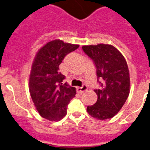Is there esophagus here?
<instances>
[{
    "label": "esophagus",
    "instance_id": "1",
    "mask_svg": "<svg viewBox=\"0 0 150 150\" xmlns=\"http://www.w3.org/2000/svg\"><path fill=\"white\" fill-rule=\"evenodd\" d=\"M87 90V87L86 86V85H83L82 87H76V91H77V93H79V94H82V93H83L84 91H86Z\"/></svg>",
    "mask_w": 150,
    "mask_h": 150
}]
</instances>
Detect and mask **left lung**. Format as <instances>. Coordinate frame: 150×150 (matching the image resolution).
I'll list each match as a JSON object with an SVG mask.
<instances>
[{"mask_svg":"<svg viewBox=\"0 0 150 150\" xmlns=\"http://www.w3.org/2000/svg\"><path fill=\"white\" fill-rule=\"evenodd\" d=\"M97 68L100 89L94 90L98 100L87 106L90 115L98 120L113 118L120 111L130 92V77L127 62L115 46L108 44L83 45Z\"/></svg>","mask_w":150,"mask_h":150,"instance_id":"1","label":"left lung"}]
</instances>
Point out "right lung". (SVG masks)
I'll list each match as a JSON object with an SVG mask.
<instances>
[{
  "mask_svg": "<svg viewBox=\"0 0 150 150\" xmlns=\"http://www.w3.org/2000/svg\"><path fill=\"white\" fill-rule=\"evenodd\" d=\"M79 45L55 39L37 52L29 75V92L39 114L49 121L61 120L67 113V105L76 94L75 87L63 83L65 76L59 71L67 55Z\"/></svg>",
  "mask_w": 150,
  "mask_h": 150,
  "instance_id": "obj_1",
  "label": "right lung"
}]
</instances>
